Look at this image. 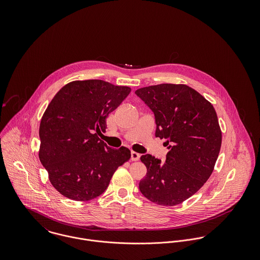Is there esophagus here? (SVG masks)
Returning a JSON list of instances; mask_svg holds the SVG:
<instances>
[{"mask_svg":"<svg viewBox=\"0 0 260 260\" xmlns=\"http://www.w3.org/2000/svg\"><path fill=\"white\" fill-rule=\"evenodd\" d=\"M139 158H140V154L139 153L134 152V151L131 152V160L132 161H137V160H139Z\"/></svg>","mask_w":260,"mask_h":260,"instance_id":"1","label":"esophagus"}]
</instances>
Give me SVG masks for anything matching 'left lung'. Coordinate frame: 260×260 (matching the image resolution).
Wrapping results in <instances>:
<instances>
[{
    "label": "left lung",
    "instance_id": "obj_1",
    "mask_svg": "<svg viewBox=\"0 0 260 260\" xmlns=\"http://www.w3.org/2000/svg\"><path fill=\"white\" fill-rule=\"evenodd\" d=\"M135 94L154 113L155 136L169 149L165 163L150 154L141 156L147 174L139 183L150 201L164 206L182 203L195 194L213 172L222 134L212 104L184 84H159Z\"/></svg>",
    "mask_w": 260,
    "mask_h": 260
}]
</instances>
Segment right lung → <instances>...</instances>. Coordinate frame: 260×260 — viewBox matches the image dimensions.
<instances>
[{"label": "right lung", "instance_id": "add662e5", "mask_svg": "<svg viewBox=\"0 0 260 260\" xmlns=\"http://www.w3.org/2000/svg\"><path fill=\"white\" fill-rule=\"evenodd\" d=\"M131 88L103 80L73 81L54 96L39 129V158L51 184L63 196L89 201L109 185L117 168L131 157L126 147H108L98 137L106 119Z\"/></svg>", "mask_w": 260, "mask_h": 260}]
</instances>
